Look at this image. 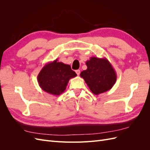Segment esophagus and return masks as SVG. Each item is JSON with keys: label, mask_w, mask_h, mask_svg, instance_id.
Returning a JSON list of instances; mask_svg holds the SVG:
<instances>
[{"label": "esophagus", "mask_w": 150, "mask_h": 150, "mask_svg": "<svg viewBox=\"0 0 150 150\" xmlns=\"http://www.w3.org/2000/svg\"><path fill=\"white\" fill-rule=\"evenodd\" d=\"M76 72L77 75L79 76V74H80V70H76Z\"/></svg>", "instance_id": "1"}]
</instances>
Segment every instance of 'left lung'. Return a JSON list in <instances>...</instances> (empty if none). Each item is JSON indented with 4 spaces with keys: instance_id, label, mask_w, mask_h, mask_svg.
Here are the masks:
<instances>
[{
    "instance_id": "1",
    "label": "left lung",
    "mask_w": 150,
    "mask_h": 150,
    "mask_svg": "<svg viewBox=\"0 0 150 150\" xmlns=\"http://www.w3.org/2000/svg\"><path fill=\"white\" fill-rule=\"evenodd\" d=\"M88 68L81 72L91 92L96 95L106 92L115 84L117 75L106 58L91 57L86 62Z\"/></svg>"
}]
</instances>
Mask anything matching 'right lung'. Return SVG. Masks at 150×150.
<instances>
[{
	"instance_id": "add662e5",
	"label": "right lung",
	"mask_w": 150,
	"mask_h": 150,
	"mask_svg": "<svg viewBox=\"0 0 150 150\" xmlns=\"http://www.w3.org/2000/svg\"><path fill=\"white\" fill-rule=\"evenodd\" d=\"M76 76L69 65L58 62L56 59L42 67L38 76V81L45 92L59 96L64 92L69 79Z\"/></svg>"
}]
</instances>
